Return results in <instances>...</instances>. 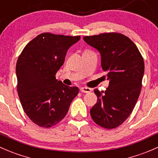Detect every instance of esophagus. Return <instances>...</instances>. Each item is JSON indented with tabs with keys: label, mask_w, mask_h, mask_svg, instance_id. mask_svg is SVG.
<instances>
[{
	"label": "esophagus",
	"mask_w": 158,
	"mask_h": 158,
	"mask_svg": "<svg viewBox=\"0 0 158 158\" xmlns=\"http://www.w3.org/2000/svg\"><path fill=\"white\" fill-rule=\"evenodd\" d=\"M80 91L84 93H88L92 91V89L89 88V87H82V88L80 89Z\"/></svg>",
	"instance_id": "esophagus-1"
}]
</instances>
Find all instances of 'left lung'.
I'll list each match as a JSON object with an SVG mask.
<instances>
[{
	"mask_svg": "<svg viewBox=\"0 0 158 158\" xmlns=\"http://www.w3.org/2000/svg\"><path fill=\"white\" fill-rule=\"evenodd\" d=\"M84 41L100 52L101 65L107 73L109 86L94 89L97 102L90 110L93 121L106 129H114L129 117L142 87L144 62L135 44L117 32L85 36Z\"/></svg>",
	"mask_w": 158,
	"mask_h": 158,
	"instance_id": "8db88e82",
	"label": "left lung"
}]
</instances>
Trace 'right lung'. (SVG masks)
Wrapping results in <instances>:
<instances>
[{
  "instance_id": "right-lung-1",
  "label": "right lung",
  "mask_w": 158,
  "mask_h": 158,
  "mask_svg": "<svg viewBox=\"0 0 158 158\" xmlns=\"http://www.w3.org/2000/svg\"><path fill=\"white\" fill-rule=\"evenodd\" d=\"M80 36L45 32L26 45L16 64L17 90L21 106L31 120L41 127L59 123L68 113L79 88L56 79L69 47Z\"/></svg>"
}]
</instances>
